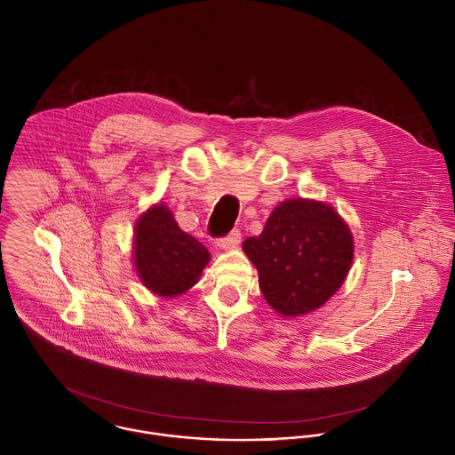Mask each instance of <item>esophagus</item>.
I'll list each match as a JSON object with an SVG mask.
<instances>
[{
  "label": "esophagus",
  "mask_w": 455,
  "mask_h": 455,
  "mask_svg": "<svg viewBox=\"0 0 455 455\" xmlns=\"http://www.w3.org/2000/svg\"><path fill=\"white\" fill-rule=\"evenodd\" d=\"M240 242H242V233L238 229H233L228 236L217 240V247H220L224 251H231V249H236Z\"/></svg>",
  "instance_id": "1"
}]
</instances>
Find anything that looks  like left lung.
<instances>
[{
    "label": "left lung",
    "mask_w": 455,
    "mask_h": 455,
    "mask_svg": "<svg viewBox=\"0 0 455 455\" xmlns=\"http://www.w3.org/2000/svg\"><path fill=\"white\" fill-rule=\"evenodd\" d=\"M243 251L258 267L266 303L282 317H299L341 287L354 240L332 206L299 197L280 203L259 236L243 242Z\"/></svg>",
    "instance_id": "obj_1"
}]
</instances>
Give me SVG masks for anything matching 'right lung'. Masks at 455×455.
Here are the masks:
<instances>
[{
	"instance_id": "1",
	"label": "right lung",
	"mask_w": 455,
	"mask_h": 455,
	"mask_svg": "<svg viewBox=\"0 0 455 455\" xmlns=\"http://www.w3.org/2000/svg\"><path fill=\"white\" fill-rule=\"evenodd\" d=\"M132 258L147 289L163 298H175L195 285L210 252L184 233L170 208L159 203L136 220Z\"/></svg>"
}]
</instances>
